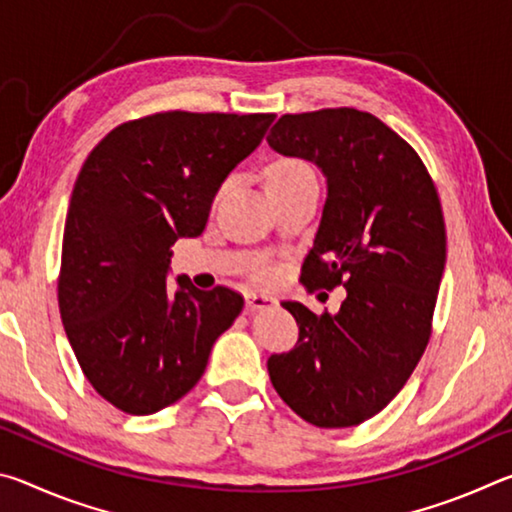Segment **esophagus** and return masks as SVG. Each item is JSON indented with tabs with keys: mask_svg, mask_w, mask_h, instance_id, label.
Masks as SVG:
<instances>
[{
	"mask_svg": "<svg viewBox=\"0 0 512 512\" xmlns=\"http://www.w3.org/2000/svg\"><path fill=\"white\" fill-rule=\"evenodd\" d=\"M275 305V298L264 296V293H246V309L248 311H259V309H268Z\"/></svg>",
	"mask_w": 512,
	"mask_h": 512,
	"instance_id": "obj_1",
	"label": "esophagus"
}]
</instances>
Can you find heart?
<instances>
[{"label": "heart", "mask_w": 512, "mask_h": 512, "mask_svg": "<svg viewBox=\"0 0 512 512\" xmlns=\"http://www.w3.org/2000/svg\"><path fill=\"white\" fill-rule=\"evenodd\" d=\"M264 178L266 189H275L293 185L305 178H314V171H311L305 162H300L296 158H275L266 164Z\"/></svg>", "instance_id": "1"}]
</instances>
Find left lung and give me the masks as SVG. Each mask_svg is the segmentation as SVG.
Returning <instances> with one entry per match:
<instances>
[{"instance_id":"1","label":"left lung","mask_w":512,"mask_h":512,"mask_svg":"<svg viewBox=\"0 0 512 512\" xmlns=\"http://www.w3.org/2000/svg\"><path fill=\"white\" fill-rule=\"evenodd\" d=\"M266 142L327 178L300 280L348 291L336 314L282 302L300 334L296 348L271 354L268 375L302 420L354 427L402 391L429 343L447 257L438 192L420 155L370 112L282 115Z\"/></svg>"}]
</instances>
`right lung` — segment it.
Returning a JSON list of instances; mask_svg holds the SVG:
<instances>
[{"label": "right lung", "mask_w": 512, "mask_h": 512, "mask_svg": "<svg viewBox=\"0 0 512 512\" xmlns=\"http://www.w3.org/2000/svg\"><path fill=\"white\" fill-rule=\"evenodd\" d=\"M275 115L171 110L126 121L94 146L69 201L58 307L94 391L149 415L192 391L212 345L241 314L232 289L178 277L171 246L205 230L228 173Z\"/></svg>", "instance_id": "1"}]
</instances>
